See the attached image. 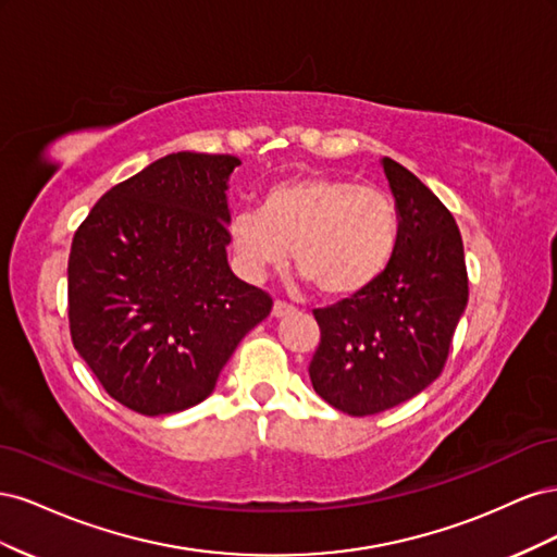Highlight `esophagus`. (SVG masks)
<instances>
[{"label": "esophagus", "mask_w": 557, "mask_h": 557, "mask_svg": "<svg viewBox=\"0 0 557 557\" xmlns=\"http://www.w3.org/2000/svg\"><path fill=\"white\" fill-rule=\"evenodd\" d=\"M293 313H295V309L290 305H285V301H274V307H272L274 318H288Z\"/></svg>", "instance_id": "obj_1"}]
</instances>
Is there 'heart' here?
<instances>
[{"label":"heart","instance_id":"1","mask_svg":"<svg viewBox=\"0 0 557 557\" xmlns=\"http://www.w3.org/2000/svg\"><path fill=\"white\" fill-rule=\"evenodd\" d=\"M401 237L397 201L376 188L327 174L276 181L260 211H239L230 223L244 274L262 278L293 248L301 281L325 299L364 295L391 269Z\"/></svg>","mask_w":557,"mask_h":557}]
</instances>
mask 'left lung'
Listing matches in <instances>:
<instances>
[{
  "label": "left lung",
  "instance_id": "obj_1",
  "mask_svg": "<svg viewBox=\"0 0 557 557\" xmlns=\"http://www.w3.org/2000/svg\"><path fill=\"white\" fill-rule=\"evenodd\" d=\"M401 215L397 256L364 295L315 309L313 391L348 416H372L423 393L442 374L467 307L455 218L407 166L381 158Z\"/></svg>",
  "mask_w": 557,
  "mask_h": 557
}]
</instances>
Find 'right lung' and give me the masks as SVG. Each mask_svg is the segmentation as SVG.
I'll return each mask as SVG.
<instances>
[{"mask_svg":"<svg viewBox=\"0 0 557 557\" xmlns=\"http://www.w3.org/2000/svg\"><path fill=\"white\" fill-rule=\"evenodd\" d=\"M234 156L150 162L97 201L70 252V327L104 391L144 416L205 401L272 297L234 276Z\"/></svg>","mask_w":557,"mask_h":557,"instance_id":"right-lung-1","label":"right lung"}]
</instances>
